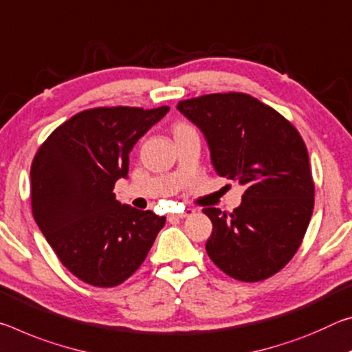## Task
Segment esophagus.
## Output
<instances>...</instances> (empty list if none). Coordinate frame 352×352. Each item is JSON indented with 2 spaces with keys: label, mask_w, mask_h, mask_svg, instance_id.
Masks as SVG:
<instances>
[{
  "label": "esophagus",
  "mask_w": 352,
  "mask_h": 352,
  "mask_svg": "<svg viewBox=\"0 0 352 352\" xmlns=\"http://www.w3.org/2000/svg\"><path fill=\"white\" fill-rule=\"evenodd\" d=\"M195 210L193 209H186L184 212H181V214H173L171 218H177V220H184V218H187L190 215H193Z\"/></svg>",
  "instance_id": "34e87169"
}]
</instances>
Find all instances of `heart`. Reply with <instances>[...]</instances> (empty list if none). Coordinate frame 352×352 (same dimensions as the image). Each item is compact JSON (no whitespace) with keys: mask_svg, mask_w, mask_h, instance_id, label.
I'll use <instances>...</instances> for the list:
<instances>
[{"mask_svg":"<svg viewBox=\"0 0 352 352\" xmlns=\"http://www.w3.org/2000/svg\"><path fill=\"white\" fill-rule=\"evenodd\" d=\"M184 128H188V126H186V124H182V123H179V124H176V126H175V132H176V131H179V129H184Z\"/></svg>","mask_w":352,"mask_h":352,"instance_id":"1","label":"heart"}]
</instances>
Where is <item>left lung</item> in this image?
<instances>
[{
  "label": "left lung",
  "instance_id": "1",
  "mask_svg": "<svg viewBox=\"0 0 352 352\" xmlns=\"http://www.w3.org/2000/svg\"><path fill=\"white\" fill-rule=\"evenodd\" d=\"M210 149L218 176L245 186L230 215L203 212L214 229L206 251L221 272L243 282L273 276L301 245L314 212L307 148L290 122L245 94H212L177 102Z\"/></svg>",
  "mask_w": 352,
  "mask_h": 352
}]
</instances>
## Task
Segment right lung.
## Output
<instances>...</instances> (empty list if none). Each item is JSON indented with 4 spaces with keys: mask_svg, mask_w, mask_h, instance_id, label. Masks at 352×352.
Here are the masks:
<instances>
[{
    "mask_svg": "<svg viewBox=\"0 0 352 352\" xmlns=\"http://www.w3.org/2000/svg\"><path fill=\"white\" fill-rule=\"evenodd\" d=\"M168 106L96 107L53 131L31 166L32 215L68 272L95 287H115L137 272L165 217L115 199L129 153Z\"/></svg>",
    "mask_w": 352,
    "mask_h": 352,
    "instance_id": "right-lung-1",
    "label": "right lung"
}]
</instances>
